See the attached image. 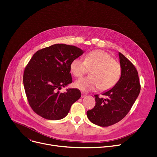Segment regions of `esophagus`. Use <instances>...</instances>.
Returning <instances> with one entry per match:
<instances>
[{"label": "esophagus", "mask_w": 157, "mask_h": 157, "mask_svg": "<svg viewBox=\"0 0 157 157\" xmlns=\"http://www.w3.org/2000/svg\"><path fill=\"white\" fill-rule=\"evenodd\" d=\"M87 95L85 93H81V98H85Z\"/></svg>", "instance_id": "1"}]
</instances>
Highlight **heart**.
<instances>
[{"mask_svg": "<svg viewBox=\"0 0 157 157\" xmlns=\"http://www.w3.org/2000/svg\"><path fill=\"white\" fill-rule=\"evenodd\" d=\"M88 68L92 69L90 77L81 78L75 82V86L83 91L95 90L100 87L101 90H108L113 88L121 76V67L114 60L113 57L103 50H94L85 57L73 59L70 64L72 75L81 77Z\"/></svg>", "mask_w": 157, "mask_h": 157, "instance_id": "heart-1", "label": "heart"}]
</instances>
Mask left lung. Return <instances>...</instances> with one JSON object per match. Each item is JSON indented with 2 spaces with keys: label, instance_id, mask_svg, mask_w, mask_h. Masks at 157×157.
<instances>
[{
  "label": "left lung",
  "instance_id": "left-lung-1",
  "mask_svg": "<svg viewBox=\"0 0 157 157\" xmlns=\"http://www.w3.org/2000/svg\"><path fill=\"white\" fill-rule=\"evenodd\" d=\"M121 76L112 88L102 93L106 98L96 95L95 106L87 111V117L93 124L101 127L113 125L126 116L138 98L140 83L138 71L131 62L119 53Z\"/></svg>",
  "mask_w": 157,
  "mask_h": 157
}]
</instances>
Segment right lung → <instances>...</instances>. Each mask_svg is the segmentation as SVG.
Returning <instances> with one entry per match:
<instances>
[{"mask_svg":"<svg viewBox=\"0 0 157 157\" xmlns=\"http://www.w3.org/2000/svg\"><path fill=\"white\" fill-rule=\"evenodd\" d=\"M84 51L75 46L55 44L37 51L26 67L23 85L33 110L48 120H60L68 114L71 105L81 96L77 88L62 87L72 82L70 64Z\"/></svg>","mask_w":157,"mask_h":157,"instance_id":"1","label":"right lung"}]
</instances>
